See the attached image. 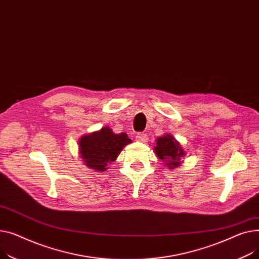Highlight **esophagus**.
Masks as SVG:
<instances>
[{
  "label": "esophagus",
  "instance_id": "34e87169",
  "mask_svg": "<svg viewBox=\"0 0 259 259\" xmlns=\"http://www.w3.org/2000/svg\"><path fill=\"white\" fill-rule=\"evenodd\" d=\"M136 140L139 142H146L147 141V134L146 133H138L136 135Z\"/></svg>",
  "mask_w": 259,
  "mask_h": 259
}]
</instances>
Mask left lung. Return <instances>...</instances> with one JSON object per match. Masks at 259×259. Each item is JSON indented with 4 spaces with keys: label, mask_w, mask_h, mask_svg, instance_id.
I'll list each match as a JSON object with an SVG mask.
<instances>
[{
    "label": "left lung",
    "mask_w": 259,
    "mask_h": 259,
    "mask_svg": "<svg viewBox=\"0 0 259 259\" xmlns=\"http://www.w3.org/2000/svg\"><path fill=\"white\" fill-rule=\"evenodd\" d=\"M156 144L155 153L157 157L166 166H168L169 169H174L181 165V159L185 156V151L171 135L168 134L159 137L156 140Z\"/></svg>",
    "instance_id": "left-lung-1"
}]
</instances>
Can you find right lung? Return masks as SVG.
I'll return each instance as SVG.
<instances>
[{
	"mask_svg": "<svg viewBox=\"0 0 259 259\" xmlns=\"http://www.w3.org/2000/svg\"><path fill=\"white\" fill-rule=\"evenodd\" d=\"M131 142L127 134H115L108 126L102 127L79 139L80 158L89 168L104 171L108 165L117 159L122 148Z\"/></svg>",
	"mask_w": 259,
	"mask_h": 259,
	"instance_id": "obj_1",
	"label": "right lung"
}]
</instances>
